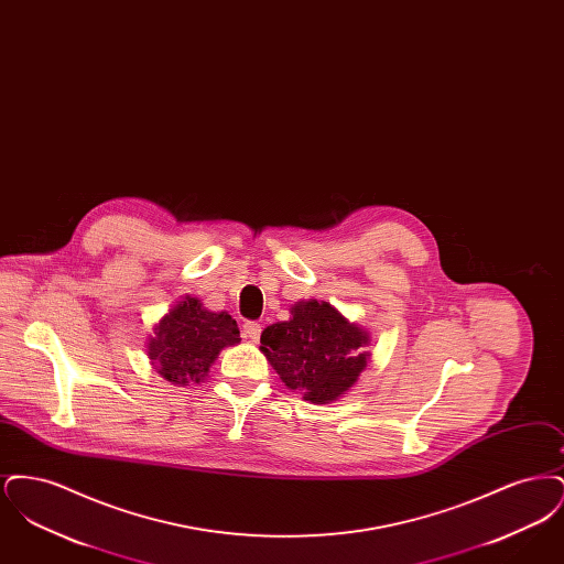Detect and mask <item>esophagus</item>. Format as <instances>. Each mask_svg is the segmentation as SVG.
<instances>
[{
    "instance_id": "esophagus-1",
    "label": "esophagus",
    "mask_w": 564,
    "mask_h": 564,
    "mask_svg": "<svg viewBox=\"0 0 564 564\" xmlns=\"http://www.w3.org/2000/svg\"><path fill=\"white\" fill-rule=\"evenodd\" d=\"M242 334H245V338H249L251 343H258V340H260V334H262V325L256 322H247L242 325Z\"/></svg>"
}]
</instances>
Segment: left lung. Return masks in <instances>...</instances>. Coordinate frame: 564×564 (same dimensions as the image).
<instances>
[{"mask_svg":"<svg viewBox=\"0 0 564 564\" xmlns=\"http://www.w3.org/2000/svg\"><path fill=\"white\" fill-rule=\"evenodd\" d=\"M262 332L260 350L288 389L311 403L345 398L368 368L370 334L323 300H300Z\"/></svg>","mask_w":564,"mask_h":564,"instance_id":"8db88e82","label":"left lung"}]
</instances>
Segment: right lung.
Wrapping results in <instances>:
<instances>
[{
	"label": "right lung",
	"instance_id": "1",
	"mask_svg": "<svg viewBox=\"0 0 564 564\" xmlns=\"http://www.w3.org/2000/svg\"><path fill=\"white\" fill-rule=\"evenodd\" d=\"M239 343V325L226 311H207L198 297L184 295L154 323L145 352L164 380L188 387L203 382L217 355Z\"/></svg>",
	"mask_w": 564,
	"mask_h": 564
}]
</instances>
